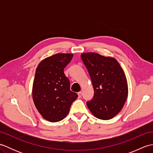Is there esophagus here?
Returning a JSON list of instances; mask_svg holds the SVG:
<instances>
[{
  "instance_id": "esophagus-1",
  "label": "esophagus",
  "mask_w": 153,
  "mask_h": 153,
  "mask_svg": "<svg viewBox=\"0 0 153 153\" xmlns=\"http://www.w3.org/2000/svg\"><path fill=\"white\" fill-rule=\"evenodd\" d=\"M77 95H78V97H82V93L81 92V91H79V92H78V93H77Z\"/></svg>"
}]
</instances>
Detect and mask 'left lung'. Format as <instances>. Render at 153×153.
<instances>
[{"label":"left lung","instance_id":"obj_1","mask_svg":"<svg viewBox=\"0 0 153 153\" xmlns=\"http://www.w3.org/2000/svg\"><path fill=\"white\" fill-rule=\"evenodd\" d=\"M94 89L93 99L86 102L97 118L110 120L123 108L128 87L122 68L116 59L93 53L81 55Z\"/></svg>","mask_w":153,"mask_h":153}]
</instances>
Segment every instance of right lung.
I'll return each mask as SVG.
<instances>
[{"instance_id": "add662e5", "label": "right lung", "mask_w": 153, "mask_h": 153, "mask_svg": "<svg viewBox=\"0 0 153 153\" xmlns=\"http://www.w3.org/2000/svg\"><path fill=\"white\" fill-rule=\"evenodd\" d=\"M72 54H56L39 64L33 85V99L37 110L51 122L64 119L70 111L77 94L70 91V80L64 69L70 62Z\"/></svg>"}]
</instances>
